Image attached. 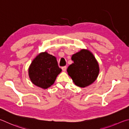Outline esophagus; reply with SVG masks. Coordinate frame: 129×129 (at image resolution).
<instances>
[{
    "instance_id": "obj_1",
    "label": "esophagus",
    "mask_w": 129,
    "mask_h": 129,
    "mask_svg": "<svg viewBox=\"0 0 129 129\" xmlns=\"http://www.w3.org/2000/svg\"><path fill=\"white\" fill-rule=\"evenodd\" d=\"M66 69H67V67L66 66H63V67H62V70L63 71H66Z\"/></svg>"
}]
</instances>
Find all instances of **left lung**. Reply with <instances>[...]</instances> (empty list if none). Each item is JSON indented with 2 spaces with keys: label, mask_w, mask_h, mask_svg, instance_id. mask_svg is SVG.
<instances>
[{
  "label": "left lung",
  "mask_w": 129,
  "mask_h": 129,
  "mask_svg": "<svg viewBox=\"0 0 129 129\" xmlns=\"http://www.w3.org/2000/svg\"><path fill=\"white\" fill-rule=\"evenodd\" d=\"M74 63L70 65L67 71L75 84L85 87L92 84L99 75L98 61L91 51L82 49L72 55Z\"/></svg>",
  "instance_id": "left-lung-1"
}]
</instances>
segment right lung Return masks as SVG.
I'll return each mask as SVG.
<instances>
[{"mask_svg":"<svg viewBox=\"0 0 129 129\" xmlns=\"http://www.w3.org/2000/svg\"><path fill=\"white\" fill-rule=\"evenodd\" d=\"M62 69L56 58L46 51L40 53L31 62L28 69L29 78L36 86L47 89L54 84Z\"/></svg>","mask_w":129,"mask_h":129,"instance_id":"obj_1","label":"right lung"}]
</instances>
